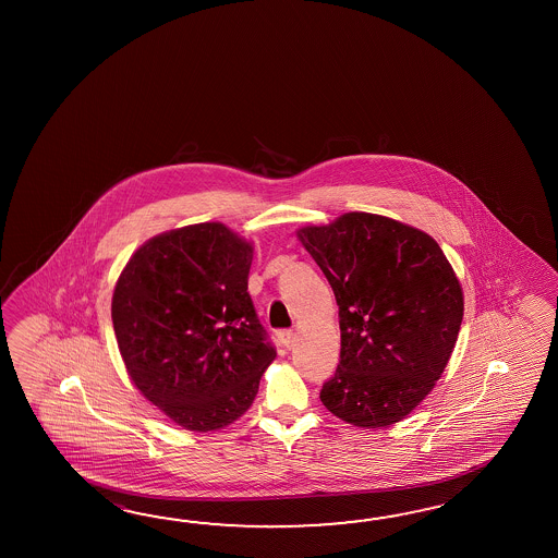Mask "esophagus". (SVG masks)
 Instances as JSON below:
<instances>
[{
	"instance_id": "esophagus-1",
	"label": "esophagus",
	"mask_w": 558,
	"mask_h": 558,
	"mask_svg": "<svg viewBox=\"0 0 558 558\" xmlns=\"http://www.w3.org/2000/svg\"><path fill=\"white\" fill-rule=\"evenodd\" d=\"M279 341L283 344L284 349H293V344L296 341V335L293 331H279L277 332Z\"/></svg>"
}]
</instances>
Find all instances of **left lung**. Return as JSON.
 <instances>
[{
  "instance_id": "obj_1",
  "label": "left lung",
  "mask_w": 558,
  "mask_h": 558,
  "mask_svg": "<svg viewBox=\"0 0 558 558\" xmlns=\"http://www.w3.org/2000/svg\"><path fill=\"white\" fill-rule=\"evenodd\" d=\"M296 239L331 283L341 361L320 401L344 423L391 427L435 389L463 323V287L435 239L351 211Z\"/></svg>"
}]
</instances>
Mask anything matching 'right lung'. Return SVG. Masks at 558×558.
<instances>
[{"label":"right lung","instance_id":"add662e5","mask_svg":"<svg viewBox=\"0 0 558 558\" xmlns=\"http://www.w3.org/2000/svg\"><path fill=\"white\" fill-rule=\"evenodd\" d=\"M251 262V241L209 221L145 241L119 275L111 319L128 375L185 430L245 415L277 356L247 293Z\"/></svg>","mask_w":558,"mask_h":558}]
</instances>
